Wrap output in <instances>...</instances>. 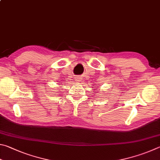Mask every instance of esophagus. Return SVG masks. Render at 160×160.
I'll use <instances>...</instances> for the list:
<instances>
[{
    "mask_svg": "<svg viewBox=\"0 0 160 160\" xmlns=\"http://www.w3.org/2000/svg\"><path fill=\"white\" fill-rule=\"evenodd\" d=\"M75 81H76V82H81V81H82V79H81V78H79V77H77L75 78Z\"/></svg>",
    "mask_w": 160,
    "mask_h": 160,
    "instance_id": "obj_1",
    "label": "esophagus"
}]
</instances>
